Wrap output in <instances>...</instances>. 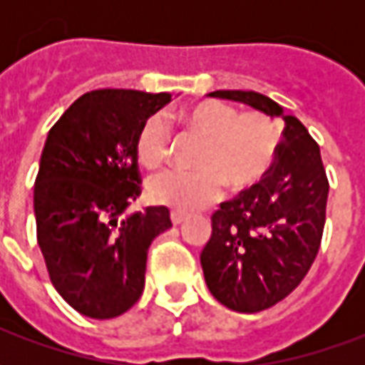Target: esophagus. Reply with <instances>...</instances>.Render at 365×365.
<instances>
[{
    "label": "esophagus",
    "mask_w": 365,
    "mask_h": 365,
    "mask_svg": "<svg viewBox=\"0 0 365 365\" xmlns=\"http://www.w3.org/2000/svg\"><path fill=\"white\" fill-rule=\"evenodd\" d=\"M185 217H187V215L185 213H182V211H172V213H170V219H172V222H174V225H182L183 221H185Z\"/></svg>",
    "instance_id": "34e87169"
}]
</instances>
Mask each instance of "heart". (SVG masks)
<instances>
[{
    "label": "heart",
    "instance_id": "b5f03b06",
    "mask_svg": "<svg viewBox=\"0 0 365 365\" xmlns=\"http://www.w3.org/2000/svg\"><path fill=\"white\" fill-rule=\"evenodd\" d=\"M182 125L203 136L195 172L170 170L148 183L152 201L193 211L221 197L222 185L230 191L252 187L268 174L275 156L274 123L264 113H238L221 101H201L180 115ZM136 158L144 168H158L170 154V133L158 115L144 120L136 135Z\"/></svg>",
    "mask_w": 365,
    "mask_h": 365
}]
</instances>
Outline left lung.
Listing matches in <instances>:
<instances>
[{
	"label": "left lung",
	"instance_id": "obj_1",
	"mask_svg": "<svg viewBox=\"0 0 365 365\" xmlns=\"http://www.w3.org/2000/svg\"><path fill=\"white\" fill-rule=\"evenodd\" d=\"M211 97L250 105L285 123L264 180L221 203L201 268L217 301L238 313L274 307L303 282L321 248L329 180L319 144L303 123L256 91L219 90Z\"/></svg>",
	"mask_w": 365,
	"mask_h": 365
}]
</instances>
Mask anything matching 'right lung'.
Masks as SVG:
<instances>
[{"label": "right lung", "instance_id": "add662e5", "mask_svg": "<svg viewBox=\"0 0 365 365\" xmlns=\"http://www.w3.org/2000/svg\"><path fill=\"white\" fill-rule=\"evenodd\" d=\"M170 93L96 90L68 107L44 143L35 180L36 240L52 285L78 313L113 319L144 289L166 207L127 215L140 195L136 135Z\"/></svg>", "mask_w": 365, "mask_h": 365}]
</instances>
